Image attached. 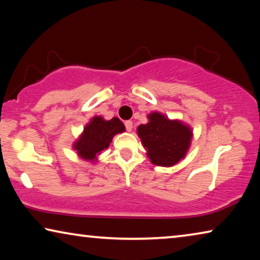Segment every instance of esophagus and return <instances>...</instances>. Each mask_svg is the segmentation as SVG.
I'll use <instances>...</instances> for the list:
<instances>
[{"mask_svg": "<svg viewBox=\"0 0 260 260\" xmlns=\"http://www.w3.org/2000/svg\"><path fill=\"white\" fill-rule=\"evenodd\" d=\"M125 127H126V131L127 132H131L132 128H133V122H132L131 120L125 121Z\"/></svg>", "mask_w": 260, "mask_h": 260, "instance_id": "1", "label": "esophagus"}]
</instances>
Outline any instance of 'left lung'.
Segmentation results:
<instances>
[{"instance_id": "left-lung-1", "label": "left lung", "mask_w": 260, "mask_h": 260, "mask_svg": "<svg viewBox=\"0 0 260 260\" xmlns=\"http://www.w3.org/2000/svg\"><path fill=\"white\" fill-rule=\"evenodd\" d=\"M138 134L152 164L172 166L182 159L190 144L191 131L178 120L162 114H149V122L138 127Z\"/></svg>"}]
</instances>
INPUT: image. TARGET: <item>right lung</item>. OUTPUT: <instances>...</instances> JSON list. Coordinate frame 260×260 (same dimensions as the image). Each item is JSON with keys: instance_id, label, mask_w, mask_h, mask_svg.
Segmentation results:
<instances>
[{"instance_id": "obj_1", "label": "right lung", "mask_w": 260, "mask_h": 260, "mask_svg": "<svg viewBox=\"0 0 260 260\" xmlns=\"http://www.w3.org/2000/svg\"><path fill=\"white\" fill-rule=\"evenodd\" d=\"M124 131V124L117 117L108 121L101 117H95L90 124L85 127L81 138L74 144V149L83 159L93 160L109 147L113 135Z\"/></svg>"}]
</instances>
